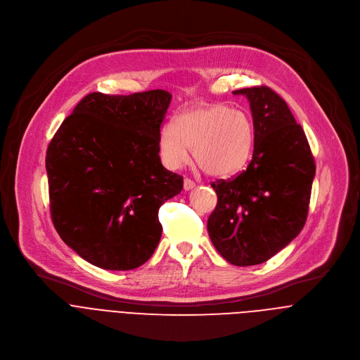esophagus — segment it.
<instances>
[{
	"label": "esophagus",
	"instance_id": "34e87169",
	"mask_svg": "<svg viewBox=\"0 0 360 360\" xmlns=\"http://www.w3.org/2000/svg\"><path fill=\"white\" fill-rule=\"evenodd\" d=\"M196 186V184L192 181V179H189V178H185L184 179V189L185 191H191V189H193Z\"/></svg>",
	"mask_w": 360,
	"mask_h": 360
}]
</instances>
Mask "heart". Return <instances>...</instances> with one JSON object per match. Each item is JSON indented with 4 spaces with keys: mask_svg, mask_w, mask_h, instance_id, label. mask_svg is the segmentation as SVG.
Returning a JSON list of instances; mask_svg holds the SVG:
<instances>
[{
    "mask_svg": "<svg viewBox=\"0 0 360 360\" xmlns=\"http://www.w3.org/2000/svg\"><path fill=\"white\" fill-rule=\"evenodd\" d=\"M255 129L249 115L224 104L189 110L160 131L158 149L164 165L178 169L189 161L210 175L235 174L248 162Z\"/></svg>",
    "mask_w": 360,
    "mask_h": 360,
    "instance_id": "b5f03b06",
    "label": "heart"
}]
</instances>
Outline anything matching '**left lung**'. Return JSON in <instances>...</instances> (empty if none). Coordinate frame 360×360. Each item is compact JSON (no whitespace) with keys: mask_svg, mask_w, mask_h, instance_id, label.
Here are the masks:
<instances>
[{"mask_svg":"<svg viewBox=\"0 0 360 360\" xmlns=\"http://www.w3.org/2000/svg\"><path fill=\"white\" fill-rule=\"evenodd\" d=\"M250 102L253 152L246 169L211 186L218 203L210 238L229 264L259 265L304 226L316 171L307 138L286 102L269 86L233 91Z\"/></svg>","mask_w":360,"mask_h":360,"instance_id":"1","label":"left lung"}]
</instances>
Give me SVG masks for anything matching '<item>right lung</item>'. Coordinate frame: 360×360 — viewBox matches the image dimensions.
<instances>
[{
  "label": "right lung",
  "instance_id": "add662e5",
  "mask_svg": "<svg viewBox=\"0 0 360 360\" xmlns=\"http://www.w3.org/2000/svg\"><path fill=\"white\" fill-rule=\"evenodd\" d=\"M171 99L164 89L88 94L48 145L51 219L61 239L98 268L135 269L160 243L158 211L184 188L158 149Z\"/></svg>",
  "mask_w": 360,
  "mask_h": 360
}]
</instances>
